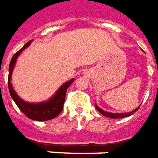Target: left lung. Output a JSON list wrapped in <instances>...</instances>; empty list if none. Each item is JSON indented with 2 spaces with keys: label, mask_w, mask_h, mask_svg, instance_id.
Wrapping results in <instances>:
<instances>
[{
  "label": "left lung",
  "mask_w": 158,
  "mask_h": 158,
  "mask_svg": "<svg viewBox=\"0 0 158 158\" xmlns=\"http://www.w3.org/2000/svg\"><path fill=\"white\" fill-rule=\"evenodd\" d=\"M95 108H96V110H98L99 113H101L103 116L109 117V118H116V119H117V118H123V117H129V116H131V115H133L134 113L136 112V111L138 110L139 108V106L138 108H136L135 110H134L133 111H131V112H127V113H110V112H106V111H105V110H101L100 108H99V107L96 106V105H95Z\"/></svg>",
  "instance_id": "1"
}]
</instances>
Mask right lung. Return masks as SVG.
Returning a JSON list of instances; mask_svg holds the SVG:
<instances>
[{
  "label": "right lung",
  "instance_id": "1",
  "mask_svg": "<svg viewBox=\"0 0 158 158\" xmlns=\"http://www.w3.org/2000/svg\"><path fill=\"white\" fill-rule=\"evenodd\" d=\"M31 43V41H28L22 48L19 49L16 53H14V55L13 56V58L10 61L9 73H8V89H9L11 97L13 98L17 106L30 119L35 121L51 120L57 116H59L62 111L67 89L71 85V83L73 82L75 79L72 78L71 80L62 85L54 94V96L45 102L32 104V103L25 102L22 99H20L15 93V91L13 90V86L11 83V76H12V72H13L18 57L19 56V54L22 52L23 50H24L27 47L30 46Z\"/></svg>",
  "mask_w": 158,
  "mask_h": 158
}]
</instances>
